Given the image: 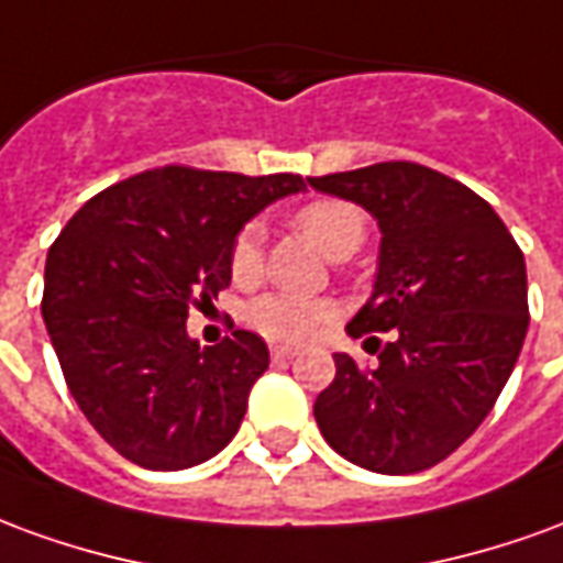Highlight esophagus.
<instances>
[{
    "label": "esophagus",
    "mask_w": 563,
    "mask_h": 563,
    "mask_svg": "<svg viewBox=\"0 0 563 563\" xmlns=\"http://www.w3.org/2000/svg\"><path fill=\"white\" fill-rule=\"evenodd\" d=\"M295 355H298V350H292V346H271V358H277V362H286Z\"/></svg>",
    "instance_id": "1"
}]
</instances>
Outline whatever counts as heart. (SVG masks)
I'll return each mask as SVG.
<instances>
[{
	"instance_id": "heart-1",
	"label": "heart",
	"mask_w": 563,
	"mask_h": 563,
	"mask_svg": "<svg viewBox=\"0 0 563 563\" xmlns=\"http://www.w3.org/2000/svg\"><path fill=\"white\" fill-rule=\"evenodd\" d=\"M292 222L319 246L322 256L341 258L353 256L362 246L367 232V220L362 208H355L341 198H313L292 213ZM229 271L238 286H250L262 274V229L244 225L234 234L229 250ZM331 317V307L322 301H305L292 295H265L250 307V325L265 334L268 341L305 343L317 334Z\"/></svg>"
}]
</instances>
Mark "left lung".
<instances>
[{
	"label": "left lung",
	"instance_id": "obj_1",
	"mask_svg": "<svg viewBox=\"0 0 563 563\" xmlns=\"http://www.w3.org/2000/svg\"><path fill=\"white\" fill-rule=\"evenodd\" d=\"M377 220L374 292L346 331H391L377 367L334 355L313 404L334 452L374 473H419L452 455L492 413L528 334V274L495 208L446 174L379 162L307 177Z\"/></svg>",
	"mask_w": 563,
	"mask_h": 563
}]
</instances>
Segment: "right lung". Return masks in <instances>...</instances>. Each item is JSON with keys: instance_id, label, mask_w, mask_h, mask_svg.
Wrapping results in <instances>:
<instances>
[{"instance_id": "obj_1", "label": "right lung", "mask_w": 563, "mask_h": 563, "mask_svg": "<svg viewBox=\"0 0 563 563\" xmlns=\"http://www.w3.org/2000/svg\"><path fill=\"white\" fill-rule=\"evenodd\" d=\"M301 189V174L165 165L108 186L59 232L44 265V325L71 398L123 459L184 471L238 434L268 346L241 329L198 346L186 317L232 283L244 222Z\"/></svg>"}]
</instances>
